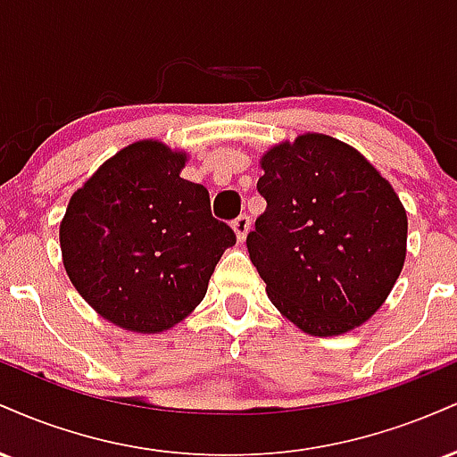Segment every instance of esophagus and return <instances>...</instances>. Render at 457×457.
Returning <instances> with one entry per match:
<instances>
[{
	"mask_svg": "<svg viewBox=\"0 0 457 457\" xmlns=\"http://www.w3.org/2000/svg\"><path fill=\"white\" fill-rule=\"evenodd\" d=\"M232 229H234V234H236V240H238V243H245V238H246V234H249V229H251V223H249V217H238L236 219V221L232 223Z\"/></svg>",
	"mask_w": 457,
	"mask_h": 457,
	"instance_id": "obj_1",
	"label": "esophagus"
}]
</instances>
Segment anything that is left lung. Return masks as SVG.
<instances>
[{
    "mask_svg": "<svg viewBox=\"0 0 457 457\" xmlns=\"http://www.w3.org/2000/svg\"><path fill=\"white\" fill-rule=\"evenodd\" d=\"M260 167L266 211L246 249L272 305L316 337L365 324L406 260L408 217L391 182L324 133L270 145Z\"/></svg>",
    "mask_w": 457,
    "mask_h": 457,
    "instance_id": "obj_1",
    "label": "left lung"
}]
</instances>
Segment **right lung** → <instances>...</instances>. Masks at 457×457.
Masks as SVG:
<instances>
[{
    "label": "right lung",
    "instance_id": "obj_1",
    "mask_svg": "<svg viewBox=\"0 0 457 457\" xmlns=\"http://www.w3.org/2000/svg\"><path fill=\"white\" fill-rule=\"evenodd\" d=\"M188 154L159 139L115 152L72 193L60 223L68 279L98 316L130 333H162L204 301L236 236L211 195L180 178Z\"/></svg>",
    "mask_w": 457,
    "mask_h": 457
}]
</instances>
